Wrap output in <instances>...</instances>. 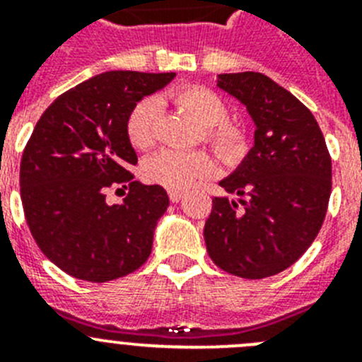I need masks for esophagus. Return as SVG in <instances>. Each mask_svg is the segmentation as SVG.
<instances>
[{"mask_svg":"<svg viewBox=\"0 0 362 362\" xmlns=\"http://www.w3.org/2000/svg\"><path fill=\"white\" fill-rule=\"evenodd\" d=\"M185 192L183 190H170L168 192V197H170L172 203H179V201L183 199Z\"/></svg>","mask_w":362,"mask_h":362,"instance_id":"34e87169","label":"esophagus"}]
</instances>
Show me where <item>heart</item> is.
<instances>
[{
  "mask_svg": "<svg viewBox=\"0 0 362 362\" xmlns=\"http://www.w3.org/2000/svg\"><path fill=\"white\" fill-rule=\"evenodd\" d=\"M172 101L179 110L204 129L206 141L216 148L225 161H238L245 156L246 134L241 127L228 121V107L219 95L204 86H185L172 94ZM158 103L143 99L130 110L127 117V137L136 148L146 150L156 143ZM216 172V161L206 152H177L161 150L143 163L146 181L170 190H183L197 179L210 177Z\"/></svg>",
  "mask_w": 362,
  "mask_h": 362,
  "instance_id": "b5f03b06",
  "label": "heart"
}]
</instances>
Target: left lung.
<instances>
[{
    "label": "left lung",
    "instance_id": "1",
    "mask_svg": "<svg viewBox=\"0 0 362 362\" xmlns=\"http://www.w3.org/2000/svg\"><path fill=\"white\" fill-rule=\"evenodd\" d=\"M217 86L246 107L254 146L219 185L204 223L210 259L232 276L263 279L292 267L325 221L332 159L312 112L259 72L219 74Z\"/></svg>",
    "mask_w": 362,
    "mask_h": 362
}]
</instances>
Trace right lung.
Instances as JSON below:
<instances>
[{"instance_id": "1", "label": "right lung", "mask_w": 362, "mask_h": 362, "mask_svg": "<svg viewBox=\"0 0 362 362\" xmlns=\"http://www.w3.org/2000/svg\"><path fill=\"white\" fill-rule=\"evenodd\" d=\"M174 78L98 74L59 95L37 121L21 158V203L41 252L69 276L107 283L148 259L168 196L159 185L134 181L137 156L127 117L137 101ZM112 186L129 187L123 204L106 203Z\"/></svg>"}]
</instances>
